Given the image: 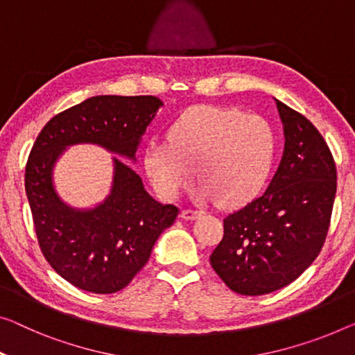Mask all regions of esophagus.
Here are the masks:
<instances>
[{
  "label": "esophagus",
  "mask_w": 355,
  "mask_h": 355,
  "mask_svg": "<svg viewBox=\"0 0 355 355\" xmlns=\"http://www.w3.org/2000/svg\"><path fill=\"white\" fill-rule=\"evenodd\" d=\"M204 211L202 210H191V209H187L182 211V218L183 220H196L199 218V216H202Z\"/></svg>",
  "instance_id": "obj_1"
}]
</instances>
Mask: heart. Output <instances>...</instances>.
Listing matches in <instances>:
<instances>
[{
	"mask_svg": "<svg viewBox=\"0 0 355 355\" xmlns=\"http://www.w3.org/2000/svg\"><path fill=\"white\" fill-rule=\"evenodd\" d=\"M277 155V135L261 114L237 108L200 105L168 127L167 140H153L145 151V168L164 199H175L202 177L196 199L239 205L261 191Z\"/></svg>",
	"mask_w": 355,
	"mask_h": 355,
	"instance_id": "heart-1",
	"label": "heart"
}]
</instances>
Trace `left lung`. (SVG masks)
<instances>
[{"label":"left lung","instance_id":"1","mask_svg":"<svg viewBox=\"0 0 355 355\" xmlns=\"http://www.w3.org/2000/svg\"><path fill=\"white\" fill-rule=\"evenodd\" d=\"M276 100L284 151L266 191L223 220L210 264L232 292L257 296L285 287L319 255L336 194L333 156L309 119Z\"/></svg>","mask_w":355,"mask_h":355}]
</instances>
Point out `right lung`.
Here are the masks:
<instances>
[{"label": "right lung", "mask_w": 355, "mask_h": 355, "mask_svg": "<svg viewBox=\"0 0 355 355\" xmlns=\"http://www.w3.org/2000/svg\"><path fill=\"white\" fill-rule=\"evenodd\" d=\"M161 107L162 100L153 95H97L54 116L31 148L25 191L41 252L78 288L103 295L124 288L177 218L175 205L151 198L134 168L117 157L137 162ZM75 144H97L116 155L107 198L92 208H73L55 189L56 162Z\"/></svg>", "instance_id": "1"}]
</instances>
